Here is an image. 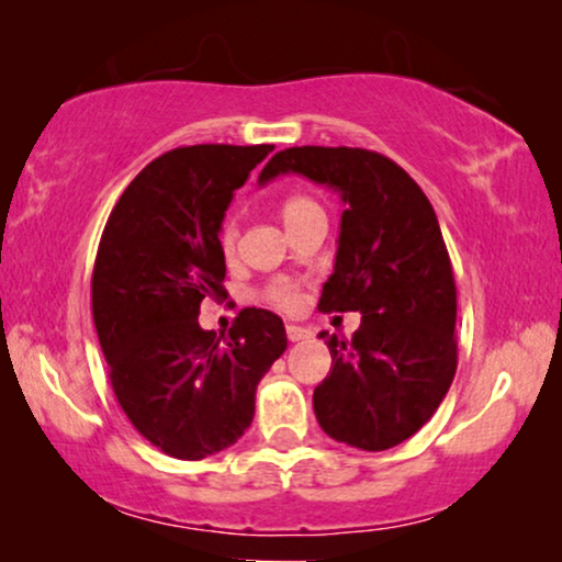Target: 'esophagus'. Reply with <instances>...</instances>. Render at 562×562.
Instances as JSON below:
<instances>
[{"label":"esophagus","instance_id":"1","mask_svg":"<svg viewBox=\"0 0 562 562\" xmlns=\"http://www.w3.org/2000/svg\"><path fill=\"white\" fill-rule=\"evenodd\" d=\"M286 337L291 342H302V340H310L312 333H310V329L299 327V325H286Z\"/></svg>","mask_w":562,"mask_h":562}]
</instances>
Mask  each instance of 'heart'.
I'll return each instance as SVG.
<instances>
[{
  "label": "heart",
  "instance_id": "1",
  "mask_svg": "<svg viewBox=\"0 0 562 562\" xmlns=\"http://www.w3.org/2000/svg\"><path fill=\"white\" fill-rule=\"evenodd\" d=\"M281 217L286 229H294L302 222L312 220V217H325V210H322L317 199H312L310 194H289L281 202ZM237 237H240V225H237L235 214H227L220 225V248L225 256H233L237 248ZM263 296L268 302L281 306V310H294L299 304V291L291 286L289 281H273L268 283Z\"/></svg>",
  "mask_w": 562,
  "mask_h": 562
}]
</instances>
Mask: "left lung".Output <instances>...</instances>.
I'll use <instances>...</instances> for the list:
<instances>
[{"label":"left lung","instance_id":"1","mask_svg":"<svg viewBox=\"0 0 562 562\" xmlns=\"http://www.w3.org/2000/svg\"><path fill=\"white\" fill-rule=\"evenodd\" d=\"M291 171L345 202L319 312L363 314L352 340L319 333L333 368L314 389V414L337 442L389 450L427 425L458 368V294L440 225L417 181L375 150L286 148L260 181Z\"/></svg>","mask_w":562,"mask_h":562}]
</instances>
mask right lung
Listing matches in <instances>:
<instances>
[{"label":"right lung","instance_id":"obj_1","mask_svg":"<svg viewBox=\"0 0 562 562\" xmlns=\"http://www.w3.org/2000/svg\"><path fill=\"white\" fill-rule=\"evenodd\" d=\"M273 145L168 150L122 191L99 240L91 312L114 396L166 456L202 460L240 440L258 381L286 350L279 314L245 306L227 337L199 327L225 302L220 225Z\"/></svg>","mask_w":562,"mask_h":562}]
</instances>
